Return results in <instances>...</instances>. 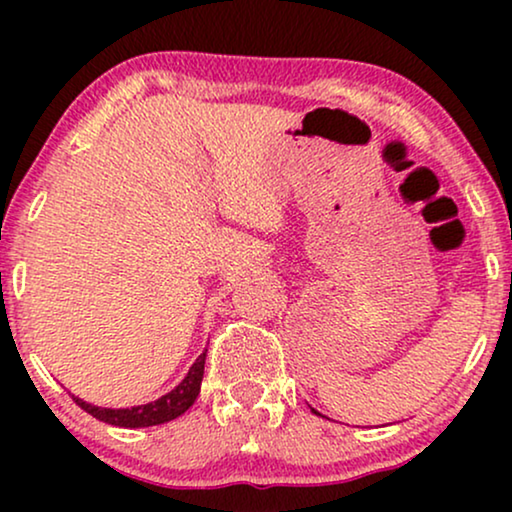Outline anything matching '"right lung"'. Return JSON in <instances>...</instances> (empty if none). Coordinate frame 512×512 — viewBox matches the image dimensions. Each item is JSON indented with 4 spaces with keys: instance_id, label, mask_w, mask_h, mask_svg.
<instances>
[{
    "instance_id": "add662e5",
    "label": "right lung",
    "mask_w": 512,
    "mask_h": 512,
    "mask_svg": "<svg viewBox=\"0 0 512 512\" xmlns=\"http://www.w3.org/2000/svg\"><path fill=\"white\" fill-rule=\"evenodd\" d=\"M205 356H207V349L198 356V359H195V363L191 366V370H188L184 380H181L179 387H174L170 394L160 396L158 401L153 403L135 405V408L111 410V408H97V405H90L76 396L72 398L81 410L88 412V415L100 419V422L123 426V429H139V426H156V424L172 422V419L184 415V412L195 403V398H198L202 375H205Z\"/></svg>"
}]
</instances>
